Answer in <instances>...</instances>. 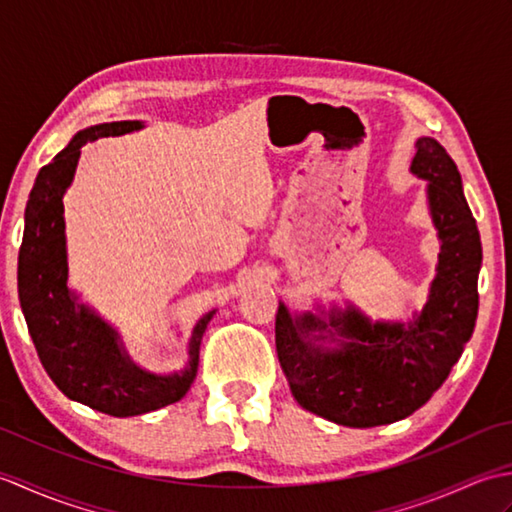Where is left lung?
<instances>
[{
    "label": "left lung",
    "instance_id": "1",
    "mask_svg": "<svg viewBox=\"0 0 512 512\" xmlns=\"http://www.w3.org/2000/svg\"><path fill=\"white\" fill-rule=\"evenodd\" d=\"M411 173L427 180L440 257L429 299L409 323H372L356 308L292 314L279 303L275 343L292 396L345 427H378L411 416L447 380L471 339L480 295L482 242L455 162L438 140L418 138ZM334 333L340 334L336 340ZM330 338L340 345L325 348Z\"/></svg>",
    "mask_w": 512,
    "mask_h": 512
}]
</instances>
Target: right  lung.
I'll return each mask as SVG.
<instances>
[{
    "instance_id": "obj_1",
    "label": "right lung",
    "mask_w": 512,
    "mask_h": 512,
    "mask_svg": "<svg viewBox=\"0 0 512 512\" xmlns=\"http://www.w3.org/2000/svg\"><path fill=\"white\" fill-rule=\"evenodd\" d=\"M138 121L94 125L76 134L68 147L41 167L26 204V228L19 248L17 288L39 361L65 396L116 418L140 416L178 402L198 374L200 343L213 312L195 323L189 363L167 376L140 369L118 332L68 288L63 193L72 184L81 147L103 136L140 129Z\"/></svg>"
}]
</instances>
